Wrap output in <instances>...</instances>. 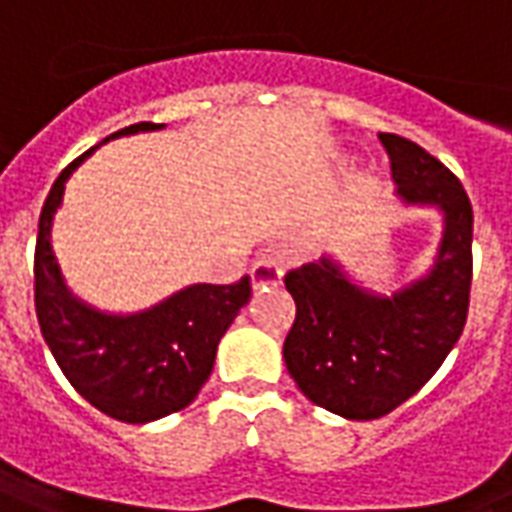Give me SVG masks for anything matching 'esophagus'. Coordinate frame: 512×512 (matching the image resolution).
<instances>
[{"label":"esophagus","instance_id":"34e87169","mask_svg":"<svg viewBox=\"0 0 512 512\" xmlns=\"http://www.w3.org/2000/svg\"><path fill=\"white\" fill-rule=\"evenodd\" d=\"M249 277H252L255 288H260V285H277L282 280V268L274 260H257L252 271H249Z\"/></svg>","mask_w":512,"mask_h":512}]
</instances>
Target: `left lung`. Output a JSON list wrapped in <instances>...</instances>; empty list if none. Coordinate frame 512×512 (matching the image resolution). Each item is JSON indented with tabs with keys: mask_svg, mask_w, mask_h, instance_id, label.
Segmentation results:
<instances>
[{
	"mask_svg": "<svg viewBox=\"0 0 512 512\" xmlns=\"http://www.w3.org/2000/svg\"><path fill=\"white\" fill-rule=\"evenodd\" d=\"M380 141L407 205L443 210L430 274L393 296L360 291L327 257L285 274L296 302L282 346L288 374L313 405L352 421L388 416L427 385L466 327L471 296L474 210L463 185L402 135L380 132Z\"/></svg>",
	"mask_w": 512,
	"mask_h": 512,
	"instance_id": "1",
	"label": "left lung"
}]
</instances>
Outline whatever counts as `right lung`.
Instances as JSON below:
<instances>
[{"label": "right lung", "instance_id": "add662e5", "mask_svg": "<svg viewBox=\"0 0 512 512\" xmlns=\"http://www.w3.org/2000/svg\"><path fill=\"white\" fill-rule=\"evenodd\" d=\"M160 127L141 121L110 138ZM94 149L60 171L41 210L32 266L35 316L57 366L85 402L116 421L146 424L194 402L213 371L221 335L249 302L252 285L249 277L232 285L202 282L138 316H105L77 302L63 285L49 230L69 174Z\"/></svg>", "mask_w": 512, "mask_h": 512}]
</instances>
